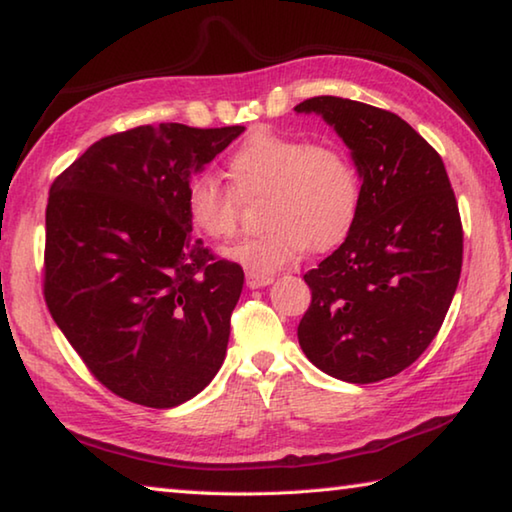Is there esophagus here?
<instances>
[{
    "label": "esophagus",
    "mask_w": 512,
    "mask_h": 512,
    "mask_svg": "<svg viewBox=\"0 0 512 512\" xmlns=\"http://www.w3.org/2000/svg\"><path fill=\"white\" fill-rule=\"evenodd\" d=\"M271 282H273L271 275H259V273H253V271L246 273V284H248L250 289L266 287V284H271Z\"/></svg>",
    "instance_id": "1"
}]
</instances>
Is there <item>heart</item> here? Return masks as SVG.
<instances>
[{
    "label": "heart",
    "instance_id": "1",
    "mask_svg": "<svg viewBox=\"0 0 512 512\" xmlns=\"http://www.w3.org/2000/svg\"><path fill=\"white\" fill-rule=\"evenodd\" d=\"M225 171L232 187L212 176L189 180L185 210L205 239L228 241L237 235L244 201L264 196L259 216L268 228L230 248V257L253 273L280 271L305 248L327 253L357 221L359 173L336 146L262 128L228 155Z\"/></svg>",
    "mask_w": 512,
    "mask_h": 512
}]
</instances>
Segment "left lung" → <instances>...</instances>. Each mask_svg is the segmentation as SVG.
Here are the masks:
<instances>
[{"label": "left lung", "mask_w": 512, "mask_h": 512, "mask_svg": "<svg viewBox=\"0 0 512 512\" xmlns=\"http://www.w3.org/2000/svg\"><path fill=\"white\" fill-rule=\"evenodd\" d=\"M316 112L352 151L361 203L343 244L305 273L307 359L350 384L397 375L436 339L463 266V225L443 158L395 112L341 97Z\"/></svg>", "instance_id": "1"}]
</instances>
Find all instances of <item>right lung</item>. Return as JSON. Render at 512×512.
<instances>
[{
  "instance_id": "obj_1",
  "label": "right lung",
  "mask_w": 512,
  "mask_h": 512,
  "mask_svg": "<svg viewBox=\"0 0 512 512\" xmlns=\"http://www.w3.org/2000/svg\"><path fill=\"white\" fill-rule=\"evenodd\" d=\"M244 126H137L94 142L49 189L45 302L103 386L171 409L225 359L244 271L192 235L185 192Z\"/></svg>"
}]
</instances>
